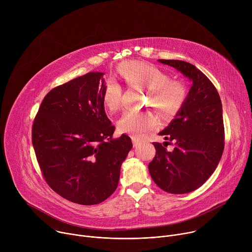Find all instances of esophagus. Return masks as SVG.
Instances as JSON below:
<instances>
[{
    "instance_id": "1",
    "label": "esophagus",
    "mask_w": 252,
    "mask_h": 252,
    "mask_svg": "<svg viewBox=\"0 0 252 252\" xmlns=\"http://www.w3.org/2000/svg\"><path fill=\"white\" fill-rule=\"evenodd\" d=\"M131 139H132V143H133V147H136L138 146L140 143V140L136 137V136H131Z\"/></svg>"
}]
</instances>
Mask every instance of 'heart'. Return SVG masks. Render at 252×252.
Returning <instances> with one entry per match:
<instances>
[{
  "label": "heart",
  "instance_id": "obj_1",
  "mask_svg": "<svg viewBox=\"0 0 252 252\" xmlns=\"http://www.w3.org/2000/svg\"><path fill=\"white\" fill-rule=\"evenodd\" d=\"M117 69L127 86L149 90V102L160 116L171 117L184 105L187 98L186 85L181 80L169 78L167 73L157 65L142 61H125ZM101 97L107 111L118 112L122 106V86L113 79L109 80L104 85ZM157 125V119L150 113H126L119 120L118 128L132 136H140L154 129Z\"/></svg>",
  "mask_w": 252,
  "mask_h": 252
}]
</instances>
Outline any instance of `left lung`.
Instances as JSON below:
<instances>
[{
  "instance_id": "1",
  "label": "left lung",
  "mask_w": 252,
  "mask_h": 252,
  "mask_svg": "<svg viewBox=\"0 0 252 252\" xmlns=\"http://www.w3.org/2000/svg\"><path fill=\"white\" fill-rule=\"evenodd\" d=\"M159 62L181 70L192 85L175 119L159 132L174 146L173 151L154 142L157 154L149 170L162 190L189 193L207 181L221 158L224 149L221 100L214 85L193 64L177 60Z\"/></svg>"
}]
</instances>
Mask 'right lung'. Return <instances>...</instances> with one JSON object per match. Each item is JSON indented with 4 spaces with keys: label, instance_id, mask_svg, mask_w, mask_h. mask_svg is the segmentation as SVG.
Masks as SVG:
<instances>
[{
    "label": "right lung",
    "instance_id": "1",
    "mask_svg": "<svg viewBox=\"0 0 252 252\" xmlns=\"http://www.w3.org/2000/svg\"><path fill=\"white\" fill-rule=\"evenodd\" d=\"M103 73H88L51 90L32 126V142L48 186L62 197L97 204L118 188L121 165L132 148L113 136L102 101Z\"/></svg>",
    "mask_w": 252,
    "mask_h": 252
}]
</instances>
